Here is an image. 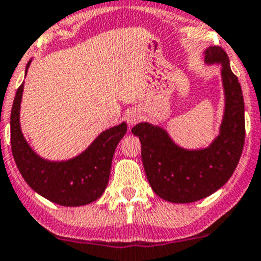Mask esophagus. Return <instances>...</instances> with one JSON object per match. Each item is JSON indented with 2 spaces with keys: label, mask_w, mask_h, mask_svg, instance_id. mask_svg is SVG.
Here are the masks:
<instances>
[{
  "label": "esophagus",
  "mask_w": 261,
  "mask_h": 261,
  "mask_svg": "<svg viewBox=\"0 0 261 261\" xmlns=\"http://www.w3.org/2000/svg\"><path fill=\"white\" fill-rule=\"evenodd\" d=\"M126 121H127V123L130 124V126L138 123V122L140 121L139 112H137V110H130V112L126 113Z\"/></svg>",
  "instance_id": "esophagus-1"
}]
</instances>
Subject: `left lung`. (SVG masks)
<instances>
[{
  "instance_id": "8db88e82",
  "label": "left lung",
  "mask_w": 261,
  "mask_h": 261,
  "mask_svg": "<svg viewBox=\"0 0 261 261\" xmlns=\"http://www.w3.org/2000/svg\"><path fill=\"white\" fill-rule=\"evenodd\" d=\"M205 62L222 64L226 97L221 131L207 148H181L167 131L147 122L138 123L131 130L139 137L149 185L160 198L169 202H194L217 192L232 176L243 151L244 101L238 77L231 71L227 54L221 47L206 49Z\"/></svg>"
}]
</instances>
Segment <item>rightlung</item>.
Masks as SVG:
<instances>
[{
  "instance_id": "1",
  "label": "right lung",
  "mask_w": 261,
  "mask_h": 261,
  "mask_svg": "<svg viewBox=\"0 0 261 261\" xmlns=\"http://www.w3.org/2000/svg\"><path fill=\"white\" fill-rule=\"evenodd\" d=\"M30 65L27 64L26 69ZM23 84L15 93L10 115L11 152L18 169L36 193L62 206H83L102 196L109 182L113 155L127 131L121 123L99 134L81 155L67 162H49L34 152L19 126Z\"/></svg>"
}]
</instances>
